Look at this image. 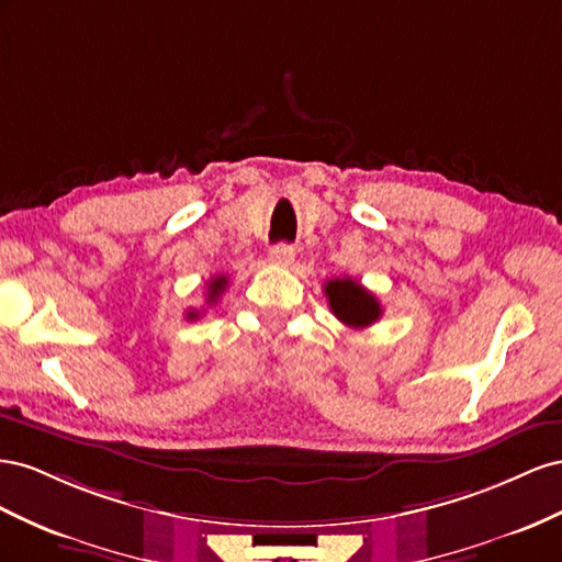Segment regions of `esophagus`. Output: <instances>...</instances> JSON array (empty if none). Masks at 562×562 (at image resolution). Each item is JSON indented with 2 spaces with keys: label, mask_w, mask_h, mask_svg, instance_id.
Wrapping results in <instances>:
<instances>
[{
  "label": "esophagus",
  "mask_w": 562,
  "mask_h": 562,
  "mask_svg": "<svg viewBox=\"0 0 562 562\" xmlns=\"http://www.w3.org/2000/svg\"><path fill=\"white\" fill-rule=\"evenodd\" d=\"M292 261H294V249L290 245H276L268 249V263L286 268L292 266Z\"/></svg>",
  "instance_id": "34e87169"
}]
</instances>
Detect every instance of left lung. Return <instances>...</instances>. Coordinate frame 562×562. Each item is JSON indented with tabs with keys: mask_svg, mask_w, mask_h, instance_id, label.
<instances>
[{
	"mask_svg": "<svg viewBox=\"0 0 562 562\" xmlns=\"http://www.w3.org/2000/svg\"><path fill=\"white\" fill-rule=\"evenodd\" d=\"M325 294L331 313L352 329H364L381 317V306L372 292L350 278H336L325 282Z\"/></svg>",
	"mask_w": 562,
	"mask_h": 562,
	"instance_id": "1",
	"label": "left lung"
}]
</instances>
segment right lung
I'll return each mask as SVG.
<instances>
[{"label": "right lung", "mask_w": 562, "mask_h": 562, "mask_svg": "<svg viewBox=\"0 0 562 562\" xmlns=\"http://www.w3.org/2000/svg\"><path fill=\"white\" fill-rule=\"evenodd\" d=\"M226 286H228V278H226V276L212 278V280H210V286H206V303H216L218 296H221L223 292H226ZM195 317H200L198 311H188V319H195Z\"/></svg>", "instance_id": "1"}]
</instances>
